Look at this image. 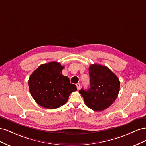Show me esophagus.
<instances>
[{
	"label": "esophagus",
	"instance_id": "1",
	"mask_svg": "<svg viewBox=\"0 0 146 146\" xmlns=\"http://www.w3.org/2000/svg\"><path fill=\"white\" fill-rule=\"evenodd\" d=\"M76 86H77V88L78 90H79L80 89V83H77V84H76Z\"/></svg>",
	"mask_w": 146,
	"mask_h": 146
}]
</instances>
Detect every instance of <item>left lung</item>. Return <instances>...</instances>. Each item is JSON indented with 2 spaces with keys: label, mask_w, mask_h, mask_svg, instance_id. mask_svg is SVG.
Returning <instances> with one entry per match:
<instances>
[{
  "label": "left lung",
  "mask_w": 146,
  "mask_h": 146,
  "mask_svg": "<svg viewBox=\"0 0 146 146\" xmlns=\"http://www.w3.org/2000/svg\"><path fill=\"white\" fill-rule=\"evenodd\" d=\"M90 88L81 89L79 92L87 107L95 111L107 109L117 98L120 89V81L108 68L94 64L89 68Z\"/></svg>",
  "instance_id": "obj_1"
}]
</instances>
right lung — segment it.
Wrapping results in <instances>:
<instances>
[{
    "instance_id": "1",
    "label": "right lung",
    "mask_w": 146,
    "mask_h": 146,
    "mask_svg": "<svg viewBox=\"0 0 146 146\" xmlns=\"http://www.w3.org/2000/svg\"><path fill=\"white\" fill-rule=\"evenodd\" d=\"M64 68L52 61L42 64L31 74L29 79L30 94L36 102L48 109H55L65 104L76 86L61 74Z\"/></svg>"
}]
</instances>
